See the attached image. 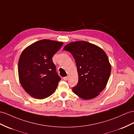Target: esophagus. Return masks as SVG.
<instances>
[{"label": "esophagus", "mask_w": 134, "mask_h": 134, "mask_svg": "<svg viewBox=\"0 0 134 134\" xmlns=\"http://www.w3.org/2000/svg\"><path fill=\"white\" fill-rule=\"evenodd\" d=\"M63 79V80H67L68 79V77H67V76L64 77Z\"/></svg>", "instance_id": "esophagus-1"}]
</instances>
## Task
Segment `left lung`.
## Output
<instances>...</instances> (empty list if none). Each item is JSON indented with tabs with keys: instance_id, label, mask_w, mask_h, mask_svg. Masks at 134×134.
Here are the masks:
<instances>
[{
	"instance_id": "left-lung-1",
	"label": "left lung",
	"mask_w": 134,
	"mask_h": 134,
	"mask_svg": "<svg viewBox=\"0 0 134 134\" xmlns=\"http://www.w3.org/2000/svg\"><path fill=\"white\" fill-rule=\"evenodd\" d=\"M76 62L79 81L72 88L75 94L84 100L97 97L104 90L111 72V66L105 51L93 44L76 41L63 48Z\"/></svg>"
}]
</instances>
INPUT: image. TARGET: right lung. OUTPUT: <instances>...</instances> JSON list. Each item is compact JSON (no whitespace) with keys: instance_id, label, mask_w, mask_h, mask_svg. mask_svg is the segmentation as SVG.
Listing matches in <instances>:
<instances>
[{"instance_id":"1","label":"right lung","mask_w":134,"mask_h":134,"mask_svg":"<svg viewBox=\"0 0 134 134\" xmlns=\"http://www.w3.org/2000/svg\"><path fill=\"white\" fill-rule=\"evenodd\" d=\"M62 42L43 40L32 44L23 51L18 64L20 82L32 97H49L60 80L52 57L62 46Z\"/></svg>"}]
</instances>
